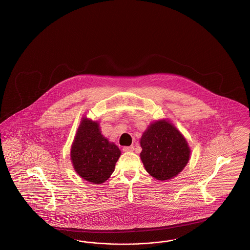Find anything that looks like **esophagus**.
Wrapping results in <instances>:
<instances>
[{"instance_id": "obj_1", "label": "esophagus", "mask_w": 250, "mask_h": 250, "mask_svg": "<svg viewBox=\"0 0 250 250\" xmlns=\"http://www.w3.org/2000/svg\"><path fill=\"white\" fill-rule=\"evenodd\" d=\"M123 150L125 151V152H127V151H133V150H134V147H133V146H128V147L125 146V147L123 148Z\"/></svg>"}]
</instances>
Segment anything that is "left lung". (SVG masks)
Returning <instances> with one entry per match:
<instances>
[{"label":"left lung","instance_id":"1","mask_svg":"<svg viewBox=\"0 0 250 250\" xmlns=\"http://www.w3.org/2000/svg\"><path fill=\"white\" fill-rule=\"evenodd\" d=\"M140 158L146 171L158 180L176 177L190 158L188 142L171 123L156 121L143 133L140 139Z\"/></svg>","mask_w":250,"mask_h":250}]
</instances>
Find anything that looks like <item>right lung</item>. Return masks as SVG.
<instances>
[{
	"label": "right lung",
	"instance_id": "1",
	"mask_svg": "<svg viewBox=\"0 0 250 250\" xmlns=\"http://www.w3.org/2000/svg\"><path fill=\"white\" fill-rule=\"evenodd\" d=\"M121 150L101 135L98 122L83 118L70 150L77 174L94 184L105 182L113 173Z\"/></svg>",
	"mask_w": 250,
	"mask_h": 250
}]
</instances>
